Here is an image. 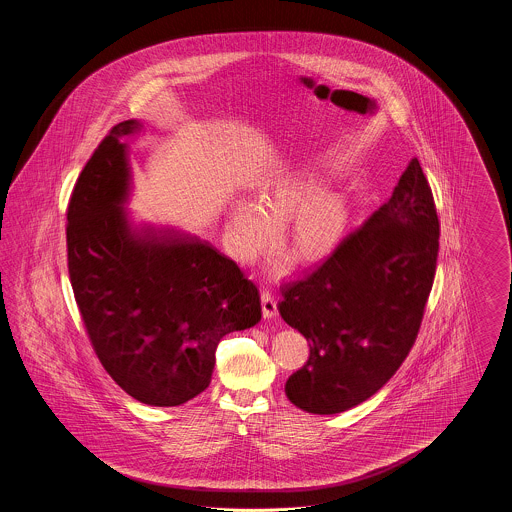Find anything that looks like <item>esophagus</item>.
<instances>
[{"label":"esophagus","mask_w":512,"mask_h":512,"mask_svg":"<svg viewBox=\"0 0 512 512\" xmlns=\"http://www.w3.org/2000/svg\"><path fill=\"white\" fill-rule=\"evenodd\" d=\"M261 301H263V315L267 318L276 317L278 309H276V295L270 288L261 290Z\"/></svg>","instance_id":"1"}]
</instances>
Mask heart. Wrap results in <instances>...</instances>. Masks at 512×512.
<instances>
[{"label": "heart", "mask_w": 512, "mask_h": 512, "mask_svg": "<svg viewBox=\"0 0 512 512\" xmlns=\"http://www.w3.org/2000/svg\"><path fill=\"white\" fill-rule=\"evenodd\" d=\"M313 172L293 171L265 182L261 204L240 197L232 205L230 232L244 259L257 257L276 238V220H290L288 242L293 257L315 261L341 244L349 226V203L338 192H318Z\"/></svg>", "instance_id": "heart-1"}]
</instances>
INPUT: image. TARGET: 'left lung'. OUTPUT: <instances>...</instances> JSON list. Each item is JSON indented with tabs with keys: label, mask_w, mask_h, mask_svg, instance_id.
I'll list each match as a JSON object with an SVG mask.
<instances>
[{
	"label": "left lung",
	"mask_w": 512,
	"mask_h": 512,
	"mask_svg": "<svg viewBox=\"0 0 512 512\" xmlns=\"http://www.w3.org/2000/svg\"><path fill=\"white\" fill-rule=\"evenodd\" d=\"M438 251L434 195L413 159L361 228L280 286V315L309 341L307 363L286 382L295 407L343 413L390 380L418 336Z\"/></svg>",
	"instance_id": "left-lung-1"
}]
</instances>
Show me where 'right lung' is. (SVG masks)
Instances as JSON below:
<instances>
[{"label":"right lung","instance_id":"add662e5","mask_svg":"<svg viewBox=\"0 0 512 512\" xmlns=\"http://www.w3.org/2000/svg\"><path fill=\"white\" fill-rule=\"evenodd\" d=\"M119 122L80 172L67 209L74 299L99 363L140 403L176 407L211 382L219 341L261 320L257 286L209 242L132 230L122 213L128 147Z\"/></svg>","mask_w":512,"mask_h":512}]
</instances>
